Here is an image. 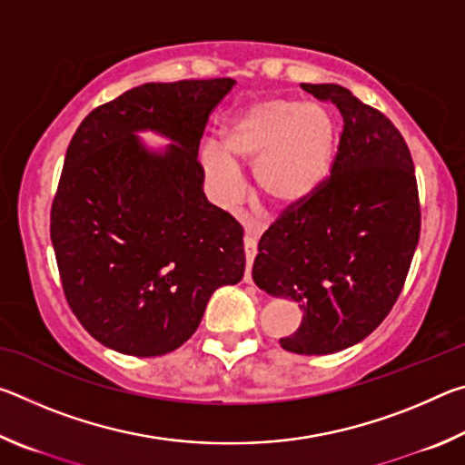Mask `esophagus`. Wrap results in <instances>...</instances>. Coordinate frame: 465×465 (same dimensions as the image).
<instances>
[{"mask_svg": "<svg viewBox=\"0 0 465 465\" xmlns=\"http://www.w3.org/2000/svg\"><path fill=\"white\" fill-rule=\"evenodd\" d=\"M243 252H246V277H243V281L252 282V262H254L256 256V238L252 233L243 235Z\"/></svg>", "mask_w": 465, "mask_h": 465, "instance_id": "1", "label": "esophagus"}]
</instances>
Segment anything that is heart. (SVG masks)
Here are the masks:
<instances>
[{
	"mask_svg": "<svg viewBox=\"0 0 465 465\" xmlns=\"http://www.w3.org/2000/svg\"><path fill=\"white\" fill-rule=\"evenodd\" d=\"M219 152L204 145L203 170L217 193H238L235 163H248L254 191L272 209H293L318 191L332 168L336 124L324 108L293 98H266L250 104L227 123Z\"/></svg>",
	"mask_w": 465,
	"mask_h": 465,
	"instance_id": "obj_1",
	"label": "heart"
}]
</instances>
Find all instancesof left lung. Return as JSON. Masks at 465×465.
Masks as SVG:
<instances>
[{
    "instance_id": "obj_1",
    "label": "left lung",
    "mask_w": 465,
    "mask_h": 465,
    "mask_svg": "<svg viewBox=\"0 0 465 465\" xmlns=\"http://www.w3.org/2000/svg\"><path fill=\"white\" fill-rule=\"evenodd\" d=\"M302 88L341 110L338 152L318 191L262 233L252 279L303 312L282 349L330 355L371 334L398 302L419 243L420 201L411 149L388 116L342 85Z\"/></svg>"
}]
</instances>
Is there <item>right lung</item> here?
Wrapping results in <instances>:
<instances>
[{"label": "right lung", "instance_id": "1", "mask_svg": "<svg viewBox=\"0 0 465 465\" xmlns=\"http://www.w3.org/2000/svg\"><path fill=\"white\" fill-rule=\"evenodd\" d=\"M235 80L143 84L85 116L51 204L63 293L80 324L131 357L176 351L213 291L243 277V230L207 201L199 145ZM175 141L163 154L135 130Z\"/></svg>", "mask_w": 465, "mask_h": 465}]
</instances>
